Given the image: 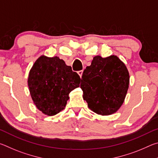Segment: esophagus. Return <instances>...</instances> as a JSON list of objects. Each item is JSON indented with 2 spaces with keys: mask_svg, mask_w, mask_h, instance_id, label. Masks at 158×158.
<instances>
[{
  "mask_svg": "<svg viewBox=\"0 0 158 158\" xmlns=\"http://www.w3.org/2000/svg\"><path fill=\"white\" fill-rule=\"evenodd\" d=\"M83 72H84V70H83V69H82V70H79V71L77 72V73H78V74H79L80 77H82Z\"/></svg>",
  "mask_w": 158,
  "mask_h": 158,
  "instance_id": "1",
  "label": "esophagus"
}]
</instances>
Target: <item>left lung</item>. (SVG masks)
<instances>
[{
    "label": "left lung",
    "mask_w": 158,
    "mask_h": 158,
    "mask_svg": "<svg viewBox=\"0 0 158 158\" xmlns=\"http://www.w3.org/2000/svg\"><path fill=\"white\" fill-rule=\"evenodd\" d=\"M130 75L125 64L116 56H96L84 69L80 87L89 108L102 116L116 112L125 100Z\"/></svg>",
    "instance_id": "8db88e82"
}]
</instances>
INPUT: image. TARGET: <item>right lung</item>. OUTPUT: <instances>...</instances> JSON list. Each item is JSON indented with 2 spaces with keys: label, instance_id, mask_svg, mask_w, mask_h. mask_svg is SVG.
Wrapping results in <instances>:
<instances>
[{
  "label": "right lung",
  "instance_id": "right-lung-1",
  "mask_svg": "<svg viewBox=\"0 0 158 158\" xmlns=\"http://www.w3.org/2000/svg\"><path fill=\"white\" fill-rule=\"evenodd\" d=\"M80 77L57 56H41L31 69L28 85L36 107L54 116L65 107L69 93L79 86Z\"/></svg>",
  "mask_w": 158,
  "mask_h": 158
}]
</instances>
